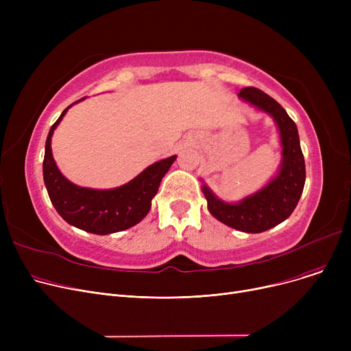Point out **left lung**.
Listing matches in <instances>:
<instances>
[{
  "label": "left lung",
  "instance_id": "1",
  "mask_svg": "<svg viewBox=\"0 0 351 351\" xmlns=\"http://www.w3.org/2000/svg\"><path fill=\"white\" fill-rule=\"evenodd\" d=\"M239 98L269 114L276 122L282 146L279 171L262 189L236 204L219 199L204 180L202 192L208 200L209 212L219 222L239 232L262 233L285 222L298 206L306 180L304 158L298 126L278 101L253 86L243 88L239 92Z\"/></svg>",
  "mask_w": 351,
  "mask_h": 351
}]
</instances>
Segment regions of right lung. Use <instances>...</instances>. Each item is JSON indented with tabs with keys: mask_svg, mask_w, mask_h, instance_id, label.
<instances>
[{
	"mask_svg": "<svg viewBox=\"0 0 351 351\" xmlns=\"http://www.w3.org/2000/svg\"><path fill=\"white\" fill-rule=\"evenodd\" d=\"M73 104L64 109L57 122L51 126L45 142L43 172L52 205L66 223L94 234H109L132 228L151 210L160 180L169 171L176 155L149 165L132 180L114 189L78 186L60 172L51 149L52 134Z\"/></svg>",
	"mask_w": 351,
	"mask_h": 351,
	"instance_id": "obj_1",
	"label": "right lung"
}]
</instances>
